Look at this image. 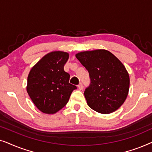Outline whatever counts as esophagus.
Segmentation results:
<instances>
[{
	"label": "esophagus",
	"instance_id": "obj_1",
	"mask_svg": "<svg viewBox=\"0 0 152 152\" xmlns=\"http://www.w3.org/2000/svg\"><path fill=\"white\" fill-rule=\"evenodd\" d=\"M77 86H78V88L80 89V90H82L83 88H84V86H83V84L82 82H80Z\"/></svg>",
	"mask_w": 152,
	"mask_h": 152
}]
</instances>
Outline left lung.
I'll use <instances>...</instances> for the list:
<instances>
[{
	"instance_id": "obj_1",
	"label": "left lung",
	"mask_w": 152,
	"mask_h": 152,
	"mask_svg": "<svg viewBox=\"0 0 152 152\" xmlns=\"http://www.w3.org/2000/svg\"><path fill=\"white\" fill-rule=\"evenodd\" d=\"M75 56L89 73L91 82L84 91L89 107L103 114L119 109L129 89V76L121 61L106 50L81 52Z\"/></svg>"
}]
</instances>
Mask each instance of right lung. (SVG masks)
I'll list each match as a JSON object with an SVG mask.
<instances>
[{
	"label": "right lung",
	"mask_w": 152,
	"mask_h": 152,
	"mask_svg": "<svg viewBox=\"0 0 152 152\" xmlns=\"http://www.w3.org/2000/svg\"><path fill=\"white\" fill-rule=\"evenodd\" d=\"M68 57L65 52H51L37 62L28 75L27 91L43 113H57L65 107L77 89L70 84V75L64 70Z\"/></svg>",
	"instance_id": "add662e5"
}]
</instances>
